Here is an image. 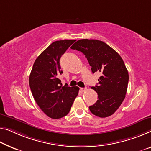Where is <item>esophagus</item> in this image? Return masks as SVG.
<instances>
[{"mask_svg":"<svg viewBox=\"0 0 151 151\" xmlns=\"http://www.w3.org/2000/svg\"><path fill=\"white\" fill-rule=\"evenodd\" d=\"M86 90H87L86 88H80V90H81V91H82V92H84V91H86Z\"/></svg>","mask_w":151,"mask_h":151,"instance_id":"34e87169","label":"esophagus"}]
</instances>
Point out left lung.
<instances>
[{"mask_svg":"<svg viewBox=\"0 0 151 151\" xmlns=\"http://www.w3.org/2000/svg\"><path fill=\"white\" fill-rule=\"evenodd\" d=\"M71 48L85 55L92 73H101L99 83L91 88L96 92L99 99L90 106V111L99 117L113 115L124 101L128 84V71L122 58L106 43L98 40L82 39Z\"/></svg>","mask_w":151,"mask_h":151,"instance_id":"left-lung-1","label":"left lung"}]
</instances>
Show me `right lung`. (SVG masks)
Listing matches in <instances>:
<instances>
[{
  "label": "right lung",
  "instance_id": "add662e5",
  "mask_svg": "<svg viewBox=\"0 0 151 151\" xmlns=\"http://www.w3.org/2000/svg\"><path fill=\"white\" fill-rule=\"evenodd\" d=\"M75 40L52 42L37 57L29 75V87L42 111L52 119L67 115L78 96L79 88L62 86L60 58Z\"/></svg>",
  "mask_w": 151,
  "mask_h": 151
}]
</instances>
